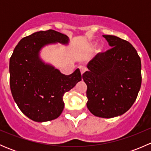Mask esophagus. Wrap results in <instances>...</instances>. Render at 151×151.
<instances>
[{"label":"esophagus","mask_w":151,"mask_h":151,"mask_svg":"<svg viewBox=\"0 0 151 151\" xmlns=\"http://www.w3.org/2000/svg\"><path fill=\"white\" fill-rule=\"evenodd\" d=\"M85 71V68H80V73H81V75H82V76H83V74H84Z\"/></svg>","instance_id":"esophagus-1"}]
</instances>
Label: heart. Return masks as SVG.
<instances>
[{"mask_svg":"<svg viewBox=\"0 0 151 151\" xmlns=\"http://www.w3.org/2000/svg\"><path fill=\"white\" fill-rule=\"evenodd\" d=\"M104 47L103 46V45H101V46L99 47L98 52H102L103 50H104Z\"/></svg>","mask_w":151,"mask_h":151,"instance_id":"b5f03b06","label":"heart"}]
</instances>
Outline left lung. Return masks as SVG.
<instances>
[{"mask_svg": "<svg viewBox=\"0 0 151 151\" xmlns=\"http://www.w3.org/2000/svg\"><path fill=\"white\" fill-rule=\"evenodd\" d=\"M112 48L88 63L83 79L86 83L87 107L93 115L111 118L127 112L141 87V60L129 42L104 35Z\"/></svg>", "mask_w": 151, "mask_h": 151, "instance_id": "1", "label": "left lung"}]
</instances>
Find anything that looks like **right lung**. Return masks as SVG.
<instances>
[{
	"instance_id": "obj_1",
	"label": "right lung",
	"mask_w": 151,
	"mask_h": 151,
	"mask_svg": "<svg viewBox=\"0 0 151 151\" xmlns=\"http://www.w3.org/2000/svg\"><path fill=\"white\" fill-rule=\"evenodd\" d=\"M66 35L54 30L39 31L19 41L10 58V88L22 113L36 122L58 118L64 108L65 93L81 81L79 68L69 75L45 63L39 52L52 44L68 45Z\"/></svg>"
}]
</instances>
